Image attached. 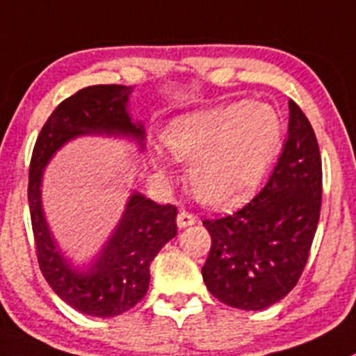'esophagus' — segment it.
Instances as JSON below:
<instances>
[{"label": "esophagus", "mask_w": 356, "mask_h": 356, "mask_svg": "<svg viewBox=\"0 0 356 356\" xmlns=\"http://www.w3.org/2000/svg\"><path fill=\"white\" fill-rule=\"evenodd\" d=\"M195 216H193L191 212H188V210H181V212L177 213V226L179 227H188L191 226V224H195Z\"/></svg>", "instance_id": "1"}]
</instances>
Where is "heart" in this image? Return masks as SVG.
Returning <instances> with one entry per match:
<instances>
[{
	"label": "heart",
	"instance_id": "b5f03b06",
	"mask_svg": "<svg viewBox=\"0 0 356 356\" xmlns=\"http://www.w3.org/2000/svg\"><path fill=\"white\" fill-rule=\"evenodd\" d=\"M282 143V120L262 102H234L184 116L165 129L168 153L189 163L188 182L200 202L231 205L250 195ZM154 163L165 170L163 158Z\"/></svg>",
	"mask_w": 356,
	"mask_h": 356
}]
</instances>
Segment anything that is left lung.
Listing matches in <instances>:
<instances>
[{
    "label": "left lung",
    "mask_w": 356,
    "mask_h": 356,
    "mask_svg": "<svg viewBox=\"0 0 356 356\" xmlns=\"http://www.w3.org/2000/svg\"><path fill=\"white\" fill-rule=\"evenodd\" d=\"M322 207V158L312 123L289 101V137L264 188L229 216L205 219L212 245L202 268L213 298L257 312L302 275Z\"/></svg>",
    "instance_id": "left-lung-1"
}]
</instances>
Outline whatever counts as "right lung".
<instances>
[{
  "label": "right lung",
  "instance_id": "add662e5",
  "mask_svg": "<svg viewBox=\"0 0 356 356\" xmlns=\"http://www.w3.org/2000/svg\"><path fill=\"white\" fill-rule=\"evenodd\" d=\"M130 94L132 86L94 85L62 101L38 136L29 167L27 200L41 273L71 308L101 318L129 312L146 296L151 262L177 234V209L170 203L158 205L136 191L97 259L85 271L74 270L48 229L41 209V177L55 151L78 136L132 137L143 149V123H134L127 111Z\"/></svg>",
  "mask_w": 356,
  "mask_h": 356
}]
</instances>
